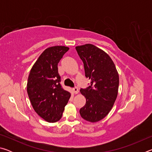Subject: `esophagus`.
<instances>
[{
  "instance_id": "esophagus-1",
  "label": "esophagus",
  "mask_w": 152,
  "mask_h": 152,
  "mask_svg": "<svg viewBox=\"0 0 152 152\" xmlns=\"http://www.w3.org/2000/svg\"><path fill=\"white\" fill-rule=\"evenodd\" d=\"M72 91L74 94H78L79 92V91H78V88H77V87H74V88H72Z\"/></svg>"
}]
</instances>
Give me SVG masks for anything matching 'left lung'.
<instances>
[{"label": "left lung", "mask_w": 152, "mask_h": 152, "mask_svg": "<svg viewBox=\"0 0 152 152\" xmlns=\"http://www.w3.org/2000/svg\"><path fill=\"white\" fill-rule=\"evenodd\" d=\"M76 50L84 63L86 77L91 79V86L80 90L86 102L80 114L87 121L96 123L109 114L116 101L119 74L110 56L96 46L88 43L76 46Z\"/></svg>", "instance_id": "left-lung-1"}]
</instances>
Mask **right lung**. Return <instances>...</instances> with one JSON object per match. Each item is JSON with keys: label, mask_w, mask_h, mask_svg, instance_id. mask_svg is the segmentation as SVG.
I'll use <instances>...</instances> for the list:
<instances>
[{"label": "right lung", "mask_w": 152, "mask_h": 152, "mask_svg": "<svg viewBox=\"0 0 152 152\" xmlns=\"http://www.w3.org/2000/svg\"><path fill=\"white\" fill-rule=\"evenodd\" d=\"M69 48L57 45L43 51L28 77L27 91L35 111L49 123L60 120L71 94L61 88L58 64Z\"/></svg>", "instance_id": "1"}]
</instances>
